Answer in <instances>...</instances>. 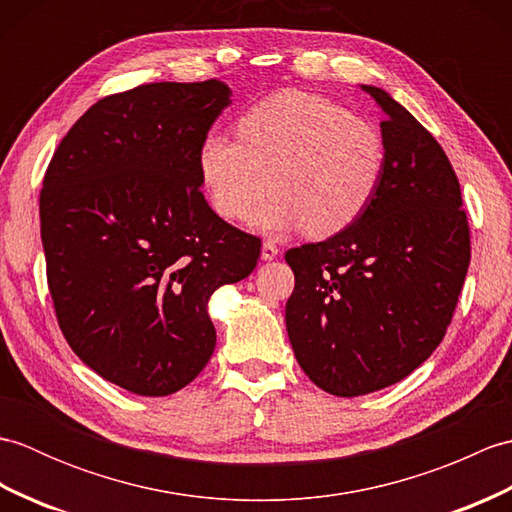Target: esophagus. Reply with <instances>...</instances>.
Masks as SVG:
<instances>
[{"label": "esophagus", "mask_w": 512, "mask_h": 512, "mask_svg": "<svg viewBox=\"0 0 512 512\" xmlns=\"http://www.w3.org/2000/svg\"><path fill=\"white\" fill-rule=\"evenodd\" d=\"M279 255V248L275 242H264L262 246V259L264 262H270V259H275Z\"/></svg>", "instance_id": "34e87169"}]
</instances>
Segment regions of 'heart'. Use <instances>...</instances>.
<instances>
[{
  "label": "heart",
  "instance_id": "heart-1",
  "mask_svg": "<svg viewBox=\"0 0 512 512\" xmlns=\"http://www.w3.org/2000/svg\"><path fill=\"white\" fill-rule=\"evenodd\" d=\"M237 140L209 134L198 151L200 182L211 209L262 231L303 226L330 237L356 222L374 200L387 149L374 123L303 90H281L250 107L235 125Z\"/></svg>",
  "mask_w": 512,
  "mask_h": 512
}]
</instances>
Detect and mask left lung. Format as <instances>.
<instances>
[{"mask_svg": "<svg viewBox=\"0 0 512 512\" xmlns=\"http://www.w3.org/2000/svg\"><path fill=\"white\" fill-rule=\"evenodd\" d=\"M387 160L363 215L290 248L286 330L303 372L332 396L398 383L444 339L471 262L460 182L440 143L372 85Z\"/></svg>", "mask_w": 512, "mask_h": 512, "instance_id": "left-lung-1", "label": "left lung"}]
</instances>
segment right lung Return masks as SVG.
<instances>
[{
	"label": "right lung",
	"mask_w": 512,
	"mask_h": 512,
	"mask_svg": "<svg viewBox=\"0 0 512 512\" xmlns=\"http://www.w3.org/2000/svg\"><path fill=\"white\" fill-rule=\"evenodd\" d=\"M228 96L217 79L105 96L43 176L59 328L85 365L138 396H169L202 372L215 350L206 301L253 273L262 253L202 193L198 151Z\"/></svg>",
	"instance_id": "add662e5"
}]
</instances>
